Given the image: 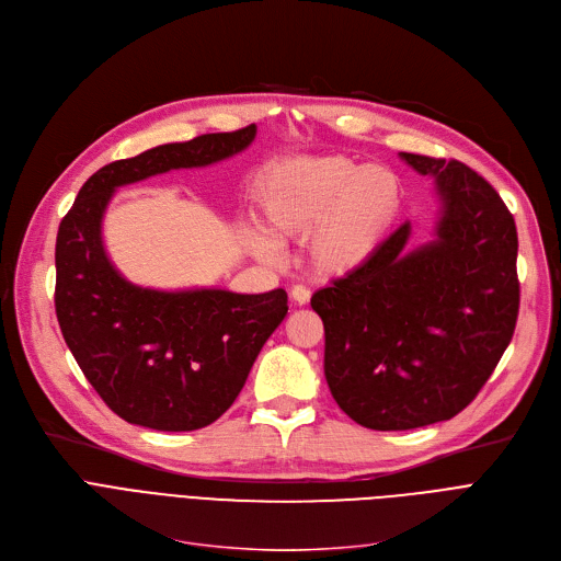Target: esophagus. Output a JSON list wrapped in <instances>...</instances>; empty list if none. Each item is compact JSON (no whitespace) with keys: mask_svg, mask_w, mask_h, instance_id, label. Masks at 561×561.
Wrapping results in <instances>:
<instances>
[{"mask_svg":"<svg viewBox=\"0 0 561 561\" xmlns=\"http://www.w3.org/2000/svg\"><path fill=\"white\" fill-rule=\"evenodd\" d=\"M290 298H293V302L296 305H309V300H311V290L307 288V286H302V284H298V286H293L290 288Z\"/></svg>","mask_w":561,"mask_h":561,"instance_id":"34e87169","label":"esophagus"}]
</instances>
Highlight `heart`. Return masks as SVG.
I'll list each match as a JSON object with an SVG mask.
<instances>
[{"label":"heart","instance_id":"heart-1","mask_svg":"<svg viewBox=\"0 0 561 561\" xmlns=\"http://www.w3.org/2000/svg\"><path fill=\"white\" fill-rule=\"evenodd\" d=\"M400 206V184L389 170L362 168L345 157L286 161L271 172L261 193L268 231L284 241L311 236V261L325 273L364 265L396 225ZM250 248L259 259H279V245L265 233H252Z\"/></svg>","mask_w":561,"mask_h":561}]
</instances>
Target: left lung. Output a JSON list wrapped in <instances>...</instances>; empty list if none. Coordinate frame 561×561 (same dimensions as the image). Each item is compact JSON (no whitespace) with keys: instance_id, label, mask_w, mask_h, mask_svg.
<instances>
[{"instance_id":"left-lung-1","label":"left lung","mask_w":561,"mask_h":561,"mask_svg":"<svg viewBox=\"0 0 561 561\" xmlns=\"http://www.w3.org/2000/svg\"><path fill=\"white\" fill-rule=\"evenodd\" d=\"M444 199L436 241L407 252L404 222L359 268L313 293L325 377L345 414L379 432L450 421L476 400L518 318L516 222L457 159L400 154Z\"/></svg>"}]
</instances>
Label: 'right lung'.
I'll list each match as a JSON object with an SVG mask.
<instances>
[{"label":"right lung","mask_w":561,"mask_h":561,"mask_svg":"<svg viewBox=\"0 0 561 561\" xmlns=\"http://www.w3.org/2000/svg\"><path fill=\"white\" fill-rule=\"evenodd\" d=\"M256 125L168 142L113 161L88 180L56 236L54 307L81 373L127 423L159 432L211 425L241 393L263 343L288 313L284 288L163 293L117 275L102 216L117 186L245 150Z\"/></svg>","instance_id":"add662e5"}]
</instances>
